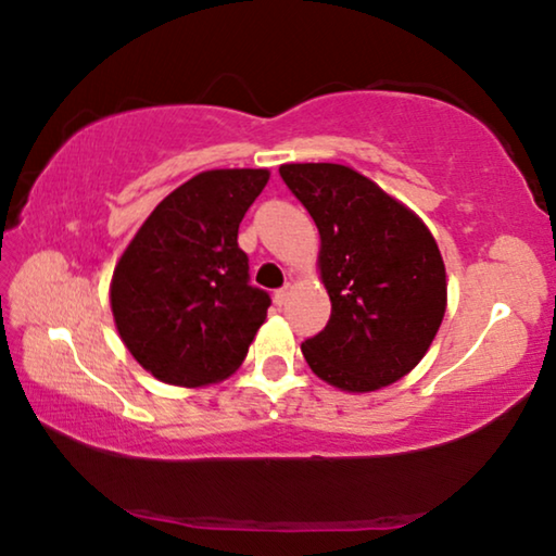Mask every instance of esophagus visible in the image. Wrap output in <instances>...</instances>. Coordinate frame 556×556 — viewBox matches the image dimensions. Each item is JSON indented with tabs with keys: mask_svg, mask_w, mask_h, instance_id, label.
<instances>
[{
	"mask_svg": "<svg viewBox=\"0 0 556 556\" xmlns=\"http://www.w3.org/2000/svg\"><path fill=\"white\" fill-rule=\"evenodd\" d=\"M292 292H294V285H292V281H287L285 287L277 289V292H275V302H277L279 306H285V304L289 302V296H292Z\"/></svg>",
	"mask_w": 556,
	"mask_h": 556,
	"instance_id": "obj_1",
	"label": "esophagus"
}]
</instances>
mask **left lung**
<instances>
[{"instance_id":"left-lung-1","label":"left lung","mask_w":556,"mask_h":556,"mask_svg":"<svg viewBox=\"0 0 556 556\" xmlns=\"http://www.w3.org/2000/svg\"><path fill=\"white\" fill-rule=\"evenodd\" d=\"M319 230V267L331 316L302 343L312 371L333 389L371 393L420 364L447 306L445 262L408 205L339 163L279 167Z\"/></svg>"}]
</instances>
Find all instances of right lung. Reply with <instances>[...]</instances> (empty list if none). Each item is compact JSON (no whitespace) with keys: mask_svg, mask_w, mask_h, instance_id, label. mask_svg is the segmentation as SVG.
I'll list each match as a JSON object with an SVG mask.
<instances>
[{"mask_svg":"<svg viewBox=\"0 0 556 556\" xmlns=\"http://www.w3.org/2000/svg\"><path fill=\"white\" fill-rule=\"evenodd\" d=\"M267 167H219L182 182L138 227L111 277L123 346L157 381L202 389L230 378L267 319L237 244Z\"/></svg>","mask_w":556,"mask_h":556,"instance_id":"add662e5","label":"right lung"}]
</instances>
